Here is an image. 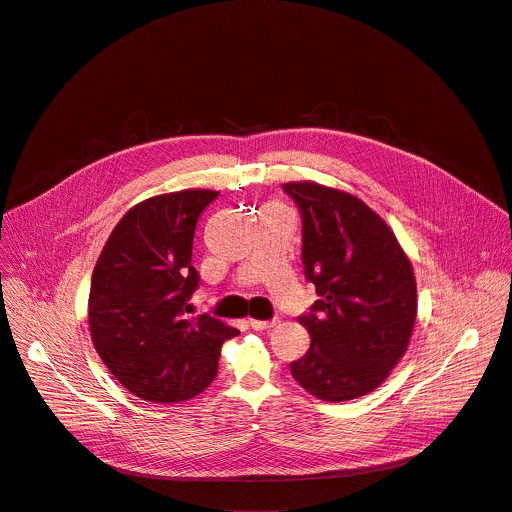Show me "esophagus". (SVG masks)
Instances as JSON below:
<instances>
[{"instance_id": "1", "label": "esophagus", "mask_w": 512, "mask_h": 512, "mask_svg": "<svg viewBox=\"0 0 512 512\" xmlns=\"http://www.w3.org/2000/svg\"><path fill=\"white\" fill-rule=\"evenodd\" d=\"M249 325L257 331H263V329H269V327L277 325V319H269V321L267 319H249Z\"/></svg>"}]
</instances>
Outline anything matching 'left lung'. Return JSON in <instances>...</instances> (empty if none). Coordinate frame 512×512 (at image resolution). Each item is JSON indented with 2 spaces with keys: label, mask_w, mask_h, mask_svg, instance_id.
I'll list each match as a JSON object with an SVG mask.
<instances>
[{
  "label": "left lung",
  "mask_w": 512,
  "mask_h": 512,
  "mask_svg": "<svg viewBox=\"0 0 512 512\" xmlns=\"http://www.w3.org/2000/svg\"><path fill=\"white\" fill-rule=\"evenodd\" d=\"M303 219L301 259L319 299L299 323L311 348L291 376L325 402L374 392L408 350L416 277L388 223L362 199L311 181L285 183Z\"/></svg>",
  "instance_id": "1"
}]
</instances>
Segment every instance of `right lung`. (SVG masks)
I'll list each match as a JSON object with an SVG mask.
<instances>
[{"label": "right lung", "instance_id": "1", "mask_svg": "<svg viewBox=\"0 0 512 512\" xmlns=\"http://www.w3.org/2000/svg\"><path fill=\"white\" fill-rule=\"evenodd\" d=\"M219 197L185 189L134 205L110 233L92 273L88 323L110 374L134 396L173 404L217 376L221 348L239 331L189 315L199 285L191 265L199 215Z\"/></svg>", "mask_w": 512, "mask_h": 512}]
</instances>
